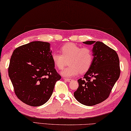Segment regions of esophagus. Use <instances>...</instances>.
<instances>
[{"instance_id":"esophagus-1","label":"esophagus","mask_w":131,"mask_h":131,"mask_svg":"<svg viewBox=\"0 0 131 131\" xmlns=\"http://www.w3.org/2000/svg\"><path fill=\"white\" fill-rule=\"evenodd\" d=\"M64 80H65L66 81H67V82H70L71 81H72V80L71 79H69V78H63Z\"/></svg>"}]
</instances>
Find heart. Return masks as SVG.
<instances>
[{"label": "heart", "mask_w": 131, "mask_h": 131, "mask_svg": "<svg viewBox=\"0 0 131 131\" xmlns=\"http://www.w3.org/2000/svg\"><path fill=\"white\" fill-rule=\"evenodd\" d=\"M61 54L54 52L51 54V60L59 69L67 63L69 66L63 69L61 74L65 77H72L88 70L93 60V53L88 47H81L73 43L66 44L61 47Z\"/></svg>", "instance_id": "obj_1"}]
</instances>
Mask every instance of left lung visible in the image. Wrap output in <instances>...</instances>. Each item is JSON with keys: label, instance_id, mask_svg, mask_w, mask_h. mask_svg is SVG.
<instances>
[{"label": "left lung", "instance_id": "8db88e82", "mask_svg": "<svg viewBox=\"0 0 131 131\" xmlns=\"http://www.w3.org/2000/svg\"><path fill=\"white\" fill-rule=\"evenodd\" d=\"M93 45V60L83 79L78 80L77 90L74 93L77 100L83 105H96L108 98L120 77V62L116 52L100 41H85Z\"/></svg>", "mask_w": 131, "mask_h": 131}]
</instances>
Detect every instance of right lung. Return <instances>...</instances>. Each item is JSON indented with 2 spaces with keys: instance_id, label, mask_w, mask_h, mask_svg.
Instances as JSON below:
<instances>
[{
  "instance_id": "1",
  "label": "right lung",
  "mask_w": 131,
  "mask_h": 131,
  "mask_svg": "<svg viewBox=\"0 0 131 131\" xmlns=\"http://www.w3.org/2000/svg\"><path fill=\"white\" fill-rule=\"evenodd\" d=\"M48 42L34 41L17 47L9 61L8 75L18 98L28 105L46 103L61 79L51 60Z\"/></svg>"
}]
</instances>
